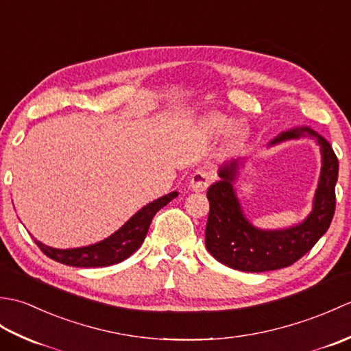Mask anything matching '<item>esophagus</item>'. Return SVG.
<instances>
[{
    "label": "esophagus",
    "mask_w": 351,
    "mask_h": 351,
    "mask_svg": "<svg viewBox=\"0 0 351 351\" xmlns=\"http://www.w3.org/2000/svg\"><path fill=\"white\" fill-rule=\"evenodd\" d=\"M213 181V173L206 169H197L190 178V187L195 191H205Z\"/></svg>",
    "instance_id": "obj_1"
}]
</instances>
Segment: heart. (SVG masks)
I'll return each mask as SVG.
<instances>
[{
    "label": "heart",
    "mask_w": 351,
    "mask_h": 351,
    "mask_svg": "<svg viewBox=\"0 0 351 351\" xmlns=\"http://www.w3.org/2000/svg\"><path fill=\"white\" fill-rule=\"evenodd\" d=\"M208 123H210L213 130L221 131L229 125V119L225 117V116H220V114H214V116L208 119ZM234 136H235L237 140H243L245 136H247V128H245L244 125H238L237 128L234 130Z\"/></svg>",
    "instance_id": "b5f03b06"
}]
</instances>
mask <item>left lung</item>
I'll use <instances>...</instances> for the list:
<instances>
[{
  "label": "left lung",
  "mask_w": 351,
  "mask_h": 351,
  "mask_svg": "<svg viewBox=\"0 0 351 351\" xmlns=\"http://www.w3.org/2000/svg\"><path fill=\"white\" fill-rule=\"evenodd\" d=\"M303 134L317 138L318 145L322 146L323 167L314 208L300 225L283 230H259L253 228L243 215L232 187L238 161L228 162L219 170L221 180L214 182L206 191L210 214L205 229L206 249L219 263L234 270L249 273L279 270L293 265L295 261L306 255L329 229L337 205L335 185L338 181V158L332 146L306 126L282 132L270 145L297 138Z\"/></svg>",
  "instance_id": "1"
}]
</instances>
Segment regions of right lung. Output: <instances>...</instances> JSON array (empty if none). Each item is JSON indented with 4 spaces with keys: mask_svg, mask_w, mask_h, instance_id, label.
Here are the masks:
<instances>
[{
    "mask_svg": "<svg viewBox=\"0 0 351 351\" xmlns=\"http://www.w3.org/2000/svg\"><path fill=\"white\" fill-rule=\"evenodd\" d=\"M176 196L178 193L171 191L169 195L154 200V202L143 206L138 213L134 214L117 232L96 244L78 249H52L39 241H36V244L39 245V249L48 258L72 267L90 268L122 263L123 259L130 258L145 241L154 215Z\"/></svg>",
    "mask_w": 351,
    "mask_h": 351,
    "instance_id": "obj_1",
    "label": "right lung"
}]
</instances>
